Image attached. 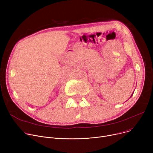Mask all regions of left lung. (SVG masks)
<instances>
[{"label":"left lung","instance_id":"8db88e82","mask_svg":"<svg viewBox=\"0 0 153 153\" xmlns=\"http://www.w3.org/2000/svg\"><path fill=\"white\" fill-rule=\"evenodd\" d=\"M131 96H132V95H131Z\"/></svg>","mask_w":153,"mask_h":153}]
</instances>
